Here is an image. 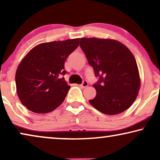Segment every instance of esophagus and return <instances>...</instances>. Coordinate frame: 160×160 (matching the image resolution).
<instances>
[{
  "label": "esophagus",
  "instance_id": "esophagus-1",
  "mask_svg": "<svg viewBox=\"0 0 160 160\" xmlns=\"http://www.w3.org/2000/svg\"><path fill=\"white\" fill-rule=\"evenodd\" d=\"M81 87H82V88H84V87H87V86H88V82H87V80H84L83 81L82 84L80 85Z\"/></svg>",
  "mask_w": 160,
  "mask_h": 160
}]
</instances>
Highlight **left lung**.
I'll return each instance as SVG.
<instances>
[{"label": "left lung", "instance_id": "left-lung-1", "mask_svg": "<svg viewBox=\"0 0 160 160\" xmlns=\"http://www.w3.org/2000/svg\"><path fill=\"white\" fill-rule=\"evenodd\" d=\"M80 47L99 80L89 102L100 112L115 115L130 108L141 87L139 71L132 52L112 39L82 38Z\"/></svg>", "mask_w": 160, "mask_h": 160}]
</instances>
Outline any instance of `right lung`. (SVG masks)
<instances>
[{
	"label": "right lung",
	"instance_id": "add662e5",
	"mask_svg": "<svg viewBox=\"0 0 160 160\" xmlns=\"http://www.w3.org/2000/svg\"><path fill=\"white\" fill-rule=\"evenodd\" d=\"M80 38L42 43L19 63L15 82L24 106L37 113L52 111L64 101L70 89L64 76L65 62L79 45Z\"/></svg>",
	"mask_w": 160,
	"mask_h": 160
}]
</instances>
